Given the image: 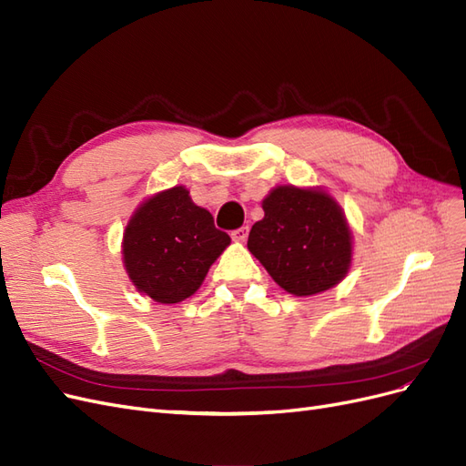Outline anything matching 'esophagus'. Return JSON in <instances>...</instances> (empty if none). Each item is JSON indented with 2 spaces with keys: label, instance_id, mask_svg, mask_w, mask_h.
Returning <instances> with one entry per match:
<instances>
[{
  "label": "esophagus",
  "instance_id": "obj_1",
  "mask_svg": "<svg viewBox=\"0 0 466 466\" xmlns=\"http://www.w3.org/2000/svg\"><path fill=\"white\" fill-rule=\"evenodd\" d=\"M247 237H248V228H247V225H243V228H238V229H235L231 233V238H233V241H237V243L247 241Z\"/></svg>",
  "mask_w": 466,
  "mask_h": 466
}]
</instances>
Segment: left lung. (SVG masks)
Masks as SVG:
<instances>
[{"label": "left lung", "mask_w": 466, "mask_h": 466, "mask_svg": "<svg viewBox=\"0 0 466 466\" xmlns=\"http://www.w3.org/2000/svg\"><path fill=\"white\" fill-rule=\"evenodd\" d=\"M264 218L252 225L248 250L279 288L315 295L340 281L351 260L346 218L327 192L278 187L262 202Z\"/></svg>", "instance_id": "left-lung-1"}]
</instances>
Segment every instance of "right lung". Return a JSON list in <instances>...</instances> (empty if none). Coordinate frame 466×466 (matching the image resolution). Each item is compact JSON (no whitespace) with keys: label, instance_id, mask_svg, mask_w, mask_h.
Masks as SVG:
<instances>
[{"label":"right lung","instance_id":"add662e5","mask_svg":"<svg viewBox=\"0 0 466 466\" xmlns=\"http://www.w3.org/2000/svg\"><path fill=\"white\" fill-rule=\"evenodd\" d=\"M231 243L208 209L185 187H175L136 209L124 233L122 255L134 286L157 303H178L202 286Z\"/></svg>","mask_w":466,"mask_h":466}]
</instances>
